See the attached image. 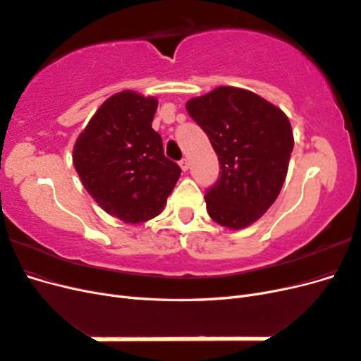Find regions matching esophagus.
<instances>
[{"mask_svg":"<svg viewBox=\"0 0 361 361\" xmlns=\"http://www.w3.org/2000/svg\"><path fill=\"white\" fill-rule=\"evenodd\" d=\"M179 166H180V169H182L183 171H187V170H188V167H190V162H188V159H187V158H183V159H180V161H179Z\"/></svg>","mask_w":361,"mask_h":361,"instance_id":"obj_1","label":"esophagus"}]
</instances>
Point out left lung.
Here are the masks:
<instances>
[{"label":"left lung","instance_id":"8db88e82","mask_svg":"<svg viewBox=\"0 0 361 361\" xmlns=\"http://www.w3.org/2000/svg\"><path fill=\"white\" fill-rule=\"evenodd\" d=\"M187 111L220 161V176L204 194L207 214L233 231L253 224L286 179L293 149L289 118L259 94L224 85L192 97Z\"/></svg>","mask_w":361,"mask_h":361}]
</instances>
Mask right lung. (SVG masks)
<instances>
[{"mask_svg": "<svg viewBox=\"0 0 361 361\" xmlns=\"http://www.w3.org/2000/svg\"><path fill=\"white\" fill-rule=\"evenodd\" d=\"M158 101L135 92L113 94L73 146V166L94 202L128 224L155 218L180 176L152 128Z\"/></svg>", "mask_w": 361, "mask_h": 361, "instance_id": "1", "label": "right lung"}]
</instances>
